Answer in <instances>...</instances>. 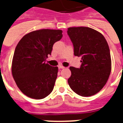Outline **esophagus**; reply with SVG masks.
Here are the masks:
<instances>
[{"label": "esophagus", "instance_id": "esophagus-1", "mask_svg": "<svg viewBox=\"0 0 123 123\" xmlns=\"http://www.w3.org/2000/svg\"><path fill=\"white\" fill-rule=\"evenodd\" d=\"M58 68H59V69H64V66H58Z\"/></svg>", "mask_w": 123, "mask_h": 123}]
</instances>
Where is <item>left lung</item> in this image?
I'll return each mask as SVG.
<instances>
[{
  "label": "left lung",
  "instance_id": "left-lung-1",
  "mask_svg": "<svg viewBox=\"0 0 123 123\" xmlns=\"http://www.w3.org/2000/svg\"><path fill=\"white\" fill-rule=\"evenodd\" d=\"M68 34L73 43L74 55L82 57L80 68H69L68 82L71 89L81 96H91L107 83L111 71V52L100 32L87 27H69Z\"/></svg>",
  "mask_w": 123,
  "mask_h": 123
}]
</instances>
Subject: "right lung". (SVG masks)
I'll return each mask as SVG.
<instances>
[{"instance_id":"add662e5","label":"right lung","mask_w":123,"mask_h":123,"mask_svg":"<svg viewBox=\"0 0 123 123\" xmlns=\"http://www.w3.org/2000/svg\"><path fill=\"white\" fill-rule=\"evenodd\" d=\"M62 33L61 30H37L27 34L18 42L11 71L18 87L28 97L43 99L53 91L58 68L45 61L54 43L62 38Z\"/></svg>"}]
</instances>
